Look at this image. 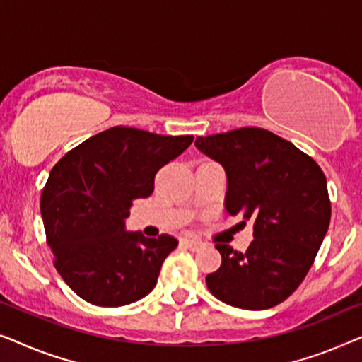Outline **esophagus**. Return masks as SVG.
Returning <instances> with one entry per match:
<instances>
[{"label":"esophagus","mask_w":362,"mask_h":362,"mask_svg":"<svg viewBox=\"0 0 362 362\" xmlns=\"http://www.w3.org/2000/svg\"><path fill=\"white\" fill-rule=\"evenodd\" d=\"M182 243H183V246L192 249V251H198V249L203 246L202 241H198V239H190V238H185Z\"/></svg>","instance_id":"34e87169"}]
</instances>
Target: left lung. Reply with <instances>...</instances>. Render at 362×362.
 Segmentation results:
<instances>
[{"label":"left lung","mask_w":362,"mask_h":362,"mask_svg":"<svg viewBox=\"0 0 362 362\" xmlns=\"http://www.w3.org/2000/svg\"><path fill=\"white\" fill-rule=\"evenodd\" d=\"M195 146L225 167L226 211L254 223L246 252L216 244L221 266L206 276L208 290L231 307H276L303 282L328 231L327 177L308 154L262 128L197 137Z\"/></svg>","instance_id":"8db88e82"}]
</instances>
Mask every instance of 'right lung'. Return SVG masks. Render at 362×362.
Masks as SVG:
<instances>
[{"mask_svg":"<svg viewBox=\"0 0 362 362\" xmlns=\"http://www.w3.org/2000/svg\"><path fill=\"white\" fill-rule=\"evenodd\" d=\"M193 136H160L115 126L88 137L52 167L40 195L45 239L65 284L88 303L123 307L156 287L179 241L126 233L136 198L154 192L156 174Z\"/></svg>","mask_w":362,"mask_h":362,"instance_id":"obj_1","label":"right lung"}]
</instances>
